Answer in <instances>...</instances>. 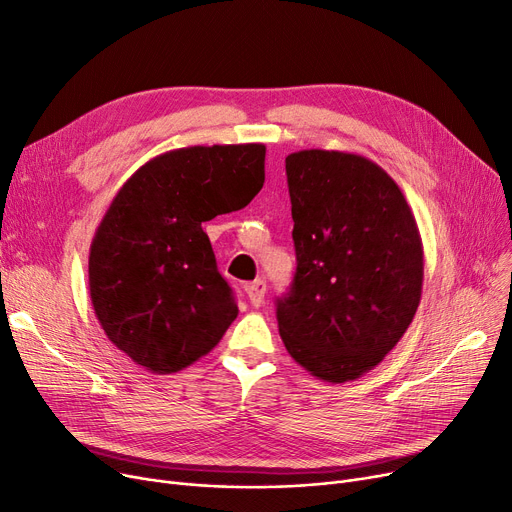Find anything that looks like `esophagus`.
Masks as SVG:
<instances>
[{"label": "esophagus", "mask_w": 512, "mask_h": 512, "mask_svg": "<svg viewBox=\"0 0 512 512\" xmlns=\"http://www.w3.org/2000/svg\"><path fill=\"white\" fill-rule=\"evenodd\" d=\"M245 292H247V297H249L253 307H261L263 305V297H265V282L259 278V280L247 284Z\"/></svg>", "instance_id": "34e87169"}]
</instances>
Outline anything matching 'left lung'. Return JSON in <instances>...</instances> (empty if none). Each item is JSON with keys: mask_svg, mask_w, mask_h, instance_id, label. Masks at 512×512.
<instances>
[{"mask_svg": "<svg viewBox=\"0 0 512 512\" xmlns=\"http://www.w3.org/2000/svg\"><path fill=\"white\" fill-rule=\"evenodd\" d=\"M297 272L278 299L290 357L344 384L378 365L421 301L423 245L398 184L371 159L326 149L286 157Z\"/></svg>", "mask_w": 512, "mask_h": 512, "instance_id": "8db88e82", "label": "left lung"}]
</instances>
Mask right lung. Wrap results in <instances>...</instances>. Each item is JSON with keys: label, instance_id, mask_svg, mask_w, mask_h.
<instances>
[{"label": "right lung", "instance_id": "add662e5", "mask_svg": "<svg viewBox=\"0 0 512 512\" xmlns=\"http://www.w3.org/2000/svg\"><path fill=\"white\" fill-rule=\"evenodd\" d=\"M265 182V145H195L134 172L107 207L89 253L99 324L151 373L207 355L238 315L201 224L238 211Z\"/></svg>", "mask_w": 512, "mask_h": 512}]
</instances>
